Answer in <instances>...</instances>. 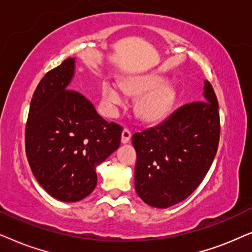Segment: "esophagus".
Instances as JSON below:
<instances>
[{
    "mask_svg": "<svg viewBox=\"0 0 252 252\" xmlns=\"http://www.w3.org/2000/svg\"><path fill=\"white\" fill-rule=\"evenodd\" d=\"M130 139H131V132H130V130L123 129L122 136H121V142H122V144H126L130 142Z\"/></svg>",
    "mask_w": 252,
    "mask_h": 252,
    "instance_id": "obj_1",
    "label": "esophagus"
}]
</instances>
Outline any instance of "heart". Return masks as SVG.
Here are the masks:
<instances>
[{"instance_id": "1", "label": "heart", "mask_w": 252, "mask_h": 252, "mask_svg": "<svg viewBox=\"0 0 252 252\" xmlns=\"http://www.w3.org/2000/svg\"><path fill=\"white\" fill-rule=\"evenodd\" d=\"M126 95L139 98L135 106L137 116L149 124L159 123L168 117L177 101V93L165 76L149 73L126 79L121 84ZM115 84L105 82L102 85V101L107 112L113 114L124 103V95Z\"/></svg>"}]
</instances>
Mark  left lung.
Here are the masks:
<instances>
[{
	"instance_id": "1",
	"label": "left lung",
	"mask_w": 252,
	"mask_h": 252,
	"mask_svg": "<svg viewBox=\"0 0 252 252\" xmlns=\"http://www.w3.org/2000/svg\"><path fill=\"white\" fill-rule=\"evenodd\" d=\"M204 101L187 103L154 128L136 132L135 188L147 205L159 209L189 197L209 172L220 138L218 99L204 82Z\"/></svg>"
}]
</instances>
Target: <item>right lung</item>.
<instances>
[{
    "label": "right lung",
    "instance_id": "1",
    "mask_svg": "<svg viewBox=\"0 0 252 252\" xmlns=\"http://www.w3.org/2000/svg\"><path fill=\"white\" fill-rule=\"evenodd\" d=\"M75 59L40 80L30 105L25 150L40 186L54 198L78 202L96 187V166L119 149L122 126L102 119L82 93L69 90Z\"/></svg>",
    "mask_w": 252,
    "mask_h": 252
}]
</instances>
